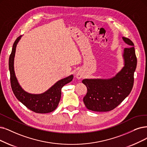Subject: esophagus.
<instances>
[{"label": "esophagus", "instance_id": "obj_1", "mask_svg": "<svg viewBox=\"0 0 147 147\" xmlns=\"http://www.w3.org/2000/svg\"><path fill=\"white\" fill-rule=\"evenodd\" d=\"M76 77H77L78 79H81V78H83V74H81V72L78 71L77 72V74H76Z\"/></svg>", "mask_w": 147, "mask_h": 147}]
</instances>
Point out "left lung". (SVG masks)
<instances>
[{"mask_svg": "<svg viewBox=\"0 0 147 147\" xmlns=\"http://www.w3.org/2000/svg\"><path fill=\"white\" fill-rule=\"evenodd\" d=\"M122 39L129 47L124 50V66L121 71L110 79H84L82 81L87 89L83 101L90 110H112L124 100L132 90L137 58L132 41L124 37Z\"/></svg>", "mask_w": 147, "mask_h": 147, "instance_id": "left-lung-1", "label": "left lung"}]
</instances>
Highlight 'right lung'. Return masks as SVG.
<instances>
[{"instance_id":"right-lung-1","label":"right lung","mask_w":147,"mask_h":147,"mask_svg":"<svg viewBox=\"0 0 147 147\" xmlns=\"http://www.w3.org/2000/svg\"><path fill=\"white\" fill-rule=\"evenodd\" d=\"M21 36L14 42L11 54L9 58V69L10 72L11 86L14 95L23 105L37 113H47L53 111L60 102L62 87L73 80V75L62 79L52 86L49 90L42 94H31L25 92L19 85L14 70V58L16 48Z\"/></svg>"}]
</instances>
